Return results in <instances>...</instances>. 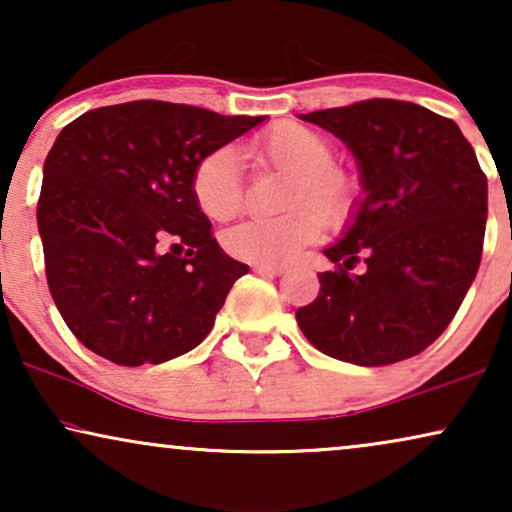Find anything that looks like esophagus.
Here are the masks:
<instances>
[{
    "instance_id": "1",
    "label": "esophagus",
    "mask_w": 512,
    "mask_h": 512,
    "mask_svg": "<svg viewBox=\"0 0 512 512\" xmlns=\"http://www.w3.org/2000/svg\"><path fill=\"white\" fill-rule=\"evenodd\" d=\"M284 265H265V263H256L254 265V272H258V275H268V277H279L284 275Z\"/></svg>"
}]
</instances>
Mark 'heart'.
I'll use <instances>...</instances> for the list:
<instances>
[{
  "mask_svg": "<svg viewBox=\"0 0 512 512\" xmlns=\"http://www.w3.org/2000/svg\"><path fill=\"white\" fill-rule=\"evenodd\" d=\"M254 151L279 170L293 174L286 205L296 209L277 219L242 221L223 235V247L240 261L279 265L296 256L305 244L319 240L326 221L340 226L352 212L356 188L345 172L331 165L333 149L328 139L300 123L272 125L256 139ZM193 198L202 214L214 221L237 214L242 205V177L240 156L233 146H223L200 160L193 172Z\"/></svg>",
  "mask_w": 512,
  "mask_h": 512,
  "instance_id": "1",
  "label": "heart"
}]
</instances>
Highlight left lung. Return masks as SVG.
<instances>
[{
    "label": "left lung",
    "mask_w": 512,
    "mask_h": 512,
    "mask_svg": "<svg viewBox=\"0 0 512 512\" xmlns=\"http://www.w3.org/2000/svg\"><path fill=\"white\" fill-rule=\"evenodd\" d=\"M352 151L363 195L324 249L338 270L296 312L319 352L389 366L450 326L480 268L487 177L459 125L412 102L366 100L300 114ZM363 257L361 276L348 272Z\"/></svg>",
    "instance_id": "1"
}]
</instances>
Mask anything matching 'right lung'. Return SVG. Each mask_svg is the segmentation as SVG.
<instances>
[{
	"instance_id": "add662e5",
	"label": "right lung",
	"mask_w": 512,
	"mask_h": 512,
	"mask_svg": "<svg viewBox=\"0 0 512 512\" xmlns=\"http://www.w3.org/2000/svg\"><path fill=\"white\" fill-rule=\"evenodd\" d=\"M263 121L137 100L86 111L60 132L37 223L48 289L81 345L118 366H144L207 338L249 265L212 237L193 172ZM165 246L187 256L165 255Z\"/></svg>"
}]
</instances>
